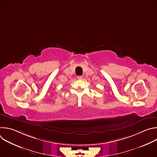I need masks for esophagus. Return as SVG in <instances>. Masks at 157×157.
Segmentation results:
<instances>
[{"instance_id": "34e87169", "label": "esophagus", "mask_w": 157, "mask_h": 157, "mask_svg": "<svg viewBox=\"0 0 157 157\" xmlns=\"http://www.w3.org/2000/svg\"><path fill=\"white\" fill-rule=\"evenodd\" d=\"M77 78H78V79H79V80H81V79H82L83 77H82V76H77Z\"/></svg>"}]
</instances>
